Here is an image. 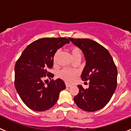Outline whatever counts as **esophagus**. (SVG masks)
Wrapping results in <instances>:
<instances>
[{
  "instance_id": "1",
  "label": "esophagus",
  "mask_w": 131,
  "mask_h": 131,
  "mask_svg": "<svg viewBox=\"0 0 131 131\" xmlns=\"http://www.w3.org/2000/svg\"><path fill=\"white\" fill-rule=\"evenodd\" d=\"M66 87H70V86H71V84L66 83Z\"/></svg>"
}]
</instances>
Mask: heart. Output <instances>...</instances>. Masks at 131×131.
I'll return each mask as SVG.
<instances>
[{
	"mask_svg": "<svg viewBox=\"0 0 131 131\" xmlns=\"http://www.w3.org/2000/svg\"><path fill=\"white\" fill-rule=\"evenodd\" d=\"M69 50H70V52H71L74 60L77 58L81 56V50H80V49L78 47H75V46H72V47H70L69 48ZM59 54H60V50H57L55 52V54H54V56H53V62H54V63H56V62H57V58ZM77 74V71H75V70L65 68V69H62V70H60L59 71L58 76L60 78L63 79L64 81L67 82V83H71L74 80V78L76 77Z\"/></svg>",
	"mask_w": 131,
	"mask_h": 131,
	"instance_id": "1",
	"label": "heart"
}]
</instances>
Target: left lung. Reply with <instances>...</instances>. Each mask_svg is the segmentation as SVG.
<instances>
[{
    "label": "left lung",
    "mask_w": 131,
    "mask_h": 131,
    "mask_svg": "<svg viewBox=\"0 0 131 131\" xmlns=\"http://www.w3.org/2000/svg\"><path fill=\"white\" fill-rule=\"evenodd\" d=\"M69 39L84 54L86 66L81 77L83 81H89L88 89L78 85L79 92L74 97V102L84 111L99 110L109 102L116 89V66L108 50L94 40Z\"/></svg>",
    "instance_id": "1"
}]
</instances>
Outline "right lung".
<instances>
[{
	"label": "right lung",
	"instance_id": "1",
	"mask_svg": "<svg viewBox=\"0 0 131 131\" xmlns=\"http://www.w3.org/2000/svg\"><path fill=\"white\" fill-rule=\"evenodd\" d=\"M66 38H42L26 47L15 65L14 84L24 103L37 112L51 108L58 101L59 94L66 89L60 79L51 80L45 85V78L51 79L49 72L53 67V56L57 50L69 43Z\"/></svg>",
	"mask_w": 131,
	"mask_h": 131
}]
</instances>
